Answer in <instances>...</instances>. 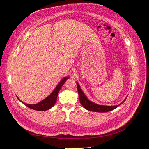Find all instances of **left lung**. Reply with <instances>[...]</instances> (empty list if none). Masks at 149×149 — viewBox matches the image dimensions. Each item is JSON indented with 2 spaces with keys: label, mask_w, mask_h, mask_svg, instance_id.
Masks as SVG:
<instances>
[{
  "label": "left lung",
  "mask_w": 149,
  "mask_h": 149,
  "mask_svg": "<svg viewBox=\"0 0 149 149\" xmlns=\"http://www.w3.org/2000/svg\"><path fill=\"white\" fill-rule=\"evenodd\" d=\"M77 84V89H78V92L79 97V101L81 104L83 106V107L86 109L88 111H93V112H109L112 110H113L116 108L118 107L119 106L122 104L126 100V97L125 100L122 102L120 104L117 105V106H102V105H98L94 103L91 101H90L86 97L82 91L81 89L80 88V86L79 84L76 82Z\"/></svg>",
  "instance_id": "left-lung-1"
}]
</instances>
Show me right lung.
<instances>
[{"label": "right lung", "instance_id": "1", "mask_svg": "<svg viewBox=\"0 0 149 149\" xmlns=\"http://www.w3.org/2000/svg\"><path fill=\"white\" fill-rule=\"evenodd\" d=\"M68 78H69V77H65L64 78H63L61 81L59 83V84H58L56 88L53 90V91L52 93L50 95L48 96L47 97H46L43 101H40V102H38L37 104H26V103H24V102H22V103H24L26 106L29 107V108H30V109H32L36 110V111H47V110L49 109L54 105H55V104L57 100L58 94V93H59L60 89L61 88L62 86L63 85L64 83L66 82V81ZM17 97L19 99V97Z\"/></svg>", "mask_w": 149, "mask_h": 149}]
</instances>
